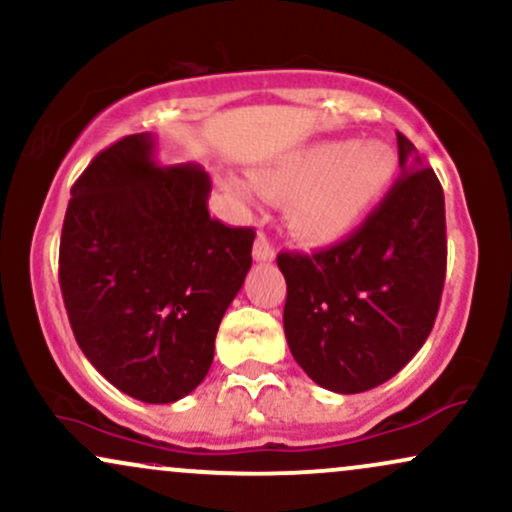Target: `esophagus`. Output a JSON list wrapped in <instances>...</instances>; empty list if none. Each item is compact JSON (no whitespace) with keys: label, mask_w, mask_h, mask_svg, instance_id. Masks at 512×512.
Masks as SVG:
<instances>
[{"label":"esophagus","mask_w":512,"mask_h":512,"mask_svg":"<svg viewBox=\"0 0 512 512\" xmlns=\"http://www.w3.org/2000/svg\"><path fill=\"white\" fill-rule=\"evenodd\" d=\"M274 255H276V252L272 248V243H269L264 233H260V236H257V240H255V248H252V257H255L257 262H272Z\"/></svg>","instance_id":"1"}]
</instances>
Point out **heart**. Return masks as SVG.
Wrapping results in <instances>:
<instances>
[{
	"instance_id": "obj_1",
	"label": "heart",
	"mask_w": 512,
	"mask_h": 512,
	"mask_svg": "<svg viewBox=\"0 0 512 512\" xmlns=\"http://www.w3.org/2000/svg\"><path fill=\"white\" fill-rule=\"evenodd\" d=\"M391 152L381 143L329 140L281 159L257 176V186L286 200V224L307 243H331L353 231L389 188ZM236 193L243 188L236 186Z\"/></svg>"
}]
</instances>
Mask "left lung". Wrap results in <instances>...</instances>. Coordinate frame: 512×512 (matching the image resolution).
Returning a JSON list of instances; mask_svg holds the SVG:
<instances>
[{
  "label": "left lung",
  "instance_id": "1",
  "mask_svg": "<svg viewBox=\"0 0 512 512\" xmlns=\"http://www.w3.org/2000/svg\"><path fill=\"white\" fill-rule=\"evenodd\" d=\"M398 135L400 176L355 233L331 248L276 257L283 331L305 374L334 393L384 384L424 346L446 279L439 178Z\"/></svg>",
  "mask_w": 512,
  "mask_h": 512
}]
</instances>
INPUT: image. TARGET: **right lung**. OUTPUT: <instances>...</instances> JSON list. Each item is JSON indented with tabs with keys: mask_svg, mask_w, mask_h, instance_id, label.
Here are the masks:
<instances>
[{
	"mask_svg": "<svg viewBox=\"0 0 512 512\" xmlns=\"http://www.w3.org/2000/svg\"><path fill=\"white\" fill-rule=\"evenodd\" d=\"M209 190L202 166H159L150 133L102 150L71 188L59 286L73 336L109 384L143 403L200 386L250 272L255 231L209 217Z\"/></svg>",
	"mask_w": 512,
	"mask_h": 512,
	"instance_id": "1",
	"label": "right lung"
}]
</instances>
